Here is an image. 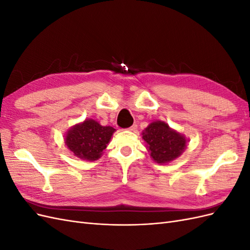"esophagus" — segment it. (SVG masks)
Masks as SVG:
<instances>
[{"label":"esophagus","mask_w":250,"mask_h":250,"mask_svg":"<svg viewBox=\"0 0 250 250\" xmlns=\"http://www.w3.org/2000/svg\"><path fill=\"white\" fill-rule=\"evenodd\" d=\"M137 128H138V125L137 124H133L132 126H130L129 128H128V130H129V131H135V130H137Z\"/></svg>","instance_id":"obj_1"}]
</instances>
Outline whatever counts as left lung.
<instances>
[{
	"label": "left lung",
	"mask_w": 250,
	"mask_h": 250,
	"mask_svg": "<svg viewBox=\"0 0 250 250\" xmlns=\"http://www.w3.org/2000/svg\"><path fill=\"white\" fill-rule=\"evenodd\" d=\"M150 155L158 164L169 163L184 152L187 141L183 134L172 130L162 121L151 123L143 132Z\"/></svg>",
	"instance_id": "1"
}]
</instances>
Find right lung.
<instances>
[{"label": "right lung", "mask_w": 250, "mask_h": 250, "mask_svg": "<svg viewBox=\"0 0 250 250\" xmlns=\"http://www.w3.org/2000/svg\"><path fill=\"white\" fill-rule=\"evenodd\" d=\"M115 131L110 126H101L94 120H85L66 133L65 145L82 160L96 161L102 155Z\"/></svg>", "instance_id": "add662e5"}]
</instances>
